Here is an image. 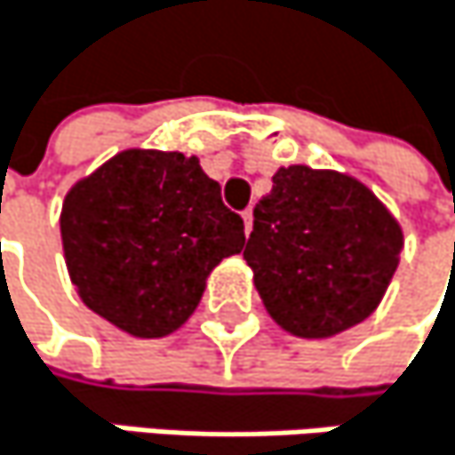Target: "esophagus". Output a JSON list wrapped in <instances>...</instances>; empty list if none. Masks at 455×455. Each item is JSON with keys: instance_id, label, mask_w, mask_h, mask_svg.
Returning <instances> with one entry per match:
<instances>
[{"instance_id": "34e87169", "label": "esophagus", "mask_w": 455, "mask_h": 455, "mask_svg": "<svg viewBox=\"0 0 455 455\" xmlns=\"http://www.w3.org/2000/svg\"><path fill=\"white\" fill-rule=\"evenodd\" d=\"M243 223H245V235H251V229H253V207H248L243 212Z\"/></svg>"}]
</instances>
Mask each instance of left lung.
Returning <instances> with one entry per match:
<instances>
[{
    "label": "left lung",
    "mask_w": 455,
    "mask_h": 455,
    "mask_svg": "<svg viewBox=\"0 0 455 455\" xmlns=\"http://www.w3.org/2000/svg\"><path fill=\"white\" fill-rule=\"evenodd\" d=\"M402 248L399 220L362 180L291 164L253 207L243 256L283 331L329 339L378 310Z\"/></svg>",
    "instance_id": "8db88e82"
}]
</instances>
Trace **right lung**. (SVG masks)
Returning a JSON list of instances; mask_svg holds the SVG:
<instances>
[{"label":"right lung","instance_id":"add662e5","mask_svg":"<svg viewBox=\"0 0 455 455\" xmlns=\"http://www.w3.org/2000/svg\"><path fill=\"white\" fill-rule=\"evenodd\" d=\"M59 223L83 305L140 339L178 331L210 272L245 245L220 186L178 150L116 153L67 191Z\"/></svg>","mask_w":455,"mask_h":455}]
</instances>
